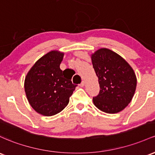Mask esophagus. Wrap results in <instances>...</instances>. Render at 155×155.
<instances>
[{
    "mask_svg": "<svg viewBox=\"0 0 155 155\" xmlns=\"http://www.w3.org/2000/svg\"><path fill=\"white\" fill-rule=\"evenodd\" d=\"M84 85H85V81H81V84H80V86L81 87H84Z\"/></svg>",
    "mask_w": 155,
    "mask_h": 155,
    "instance_id": "esophagus-1",
    "label": "esophagus"
}]
</instances>
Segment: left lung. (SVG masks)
<instances>
[{
  "label": "left lung",
  "instance_id": "obj_1",
  "mask_svg": "<svg viewBox=\"0 0 155 155\" xmlns=\"http://www.w3.org/2000/svg\"><path fill=\"white\" fill-rule=\"evenodd\" d=\"M91 59L100 86L93 104L107 113L122 111L135 94L137 78L134 70L123 57L105 48L92 54Z\"/></svg>",
  "mask_w": 155,
  "mask_h": 155
}]
</instances>
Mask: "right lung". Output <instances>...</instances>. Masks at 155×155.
Listing matches in <instances>:
<instances>
[{
  "mask_svg": "<svg viewBox=\"0 0 155 155\" xmlns=\"http://www.w3.org/2000/svg\"><path fill=\"white\" fill-rule=\"evenodd\" d=\"M64 53L51 51L42 56L31 68L25 78L24 88L28 103L45 116L60 113L68 104L77 85L59 68Z\"/></svg>",
  "mask_w": 155,
  "mask_h": 155,
  "instance_id": "obj_1",
  "label": "right lung"
}]
</instances>
